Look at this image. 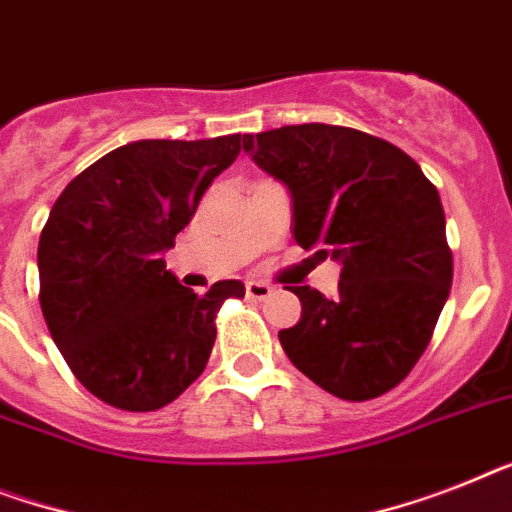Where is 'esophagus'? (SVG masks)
Masks as SVG:
<instances>
[{
  "label": "esophagus",
  "mask_w": 512,
  "mask_h": 512,
  "mask_svg": "<svg viewBox=\"0 0 512 512\" xmlns=\"http://www.w3.org/2000/svg\"><path fill=\"white\" fill-rule=\"evenodd\" d=\"M246 293H248V298H253V301H264V298H269V295H272V285H269V282H261V280H251V282H246Z\"/></svg>",
  "instance_id": "esophagus-1"
}]
</instances>
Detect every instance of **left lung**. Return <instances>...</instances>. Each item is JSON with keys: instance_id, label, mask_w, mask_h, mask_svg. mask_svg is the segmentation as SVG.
<instances>
[{"instance_id": "obj_1", "label": "left lung", "mask_w": 512, "mask_h": 512, "mask_svg": "<svg viewBox=\"0 0 512 512\" xmlns=\"http://www.w3.org/2000/svg\"><path fill=\"white\" fill-rule=\"evenodd\" d=\"M243 151L293 198V238L340 264L332 298L298 295L301 322L280 329L298 371L342 400L403 382L432 340L450 285L439 193L411 156L369 133L324 122L243 135Z\"/></svg>"}]
</instances>
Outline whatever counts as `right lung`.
I'll use <instances>...</instances> for the list:
<instances>
[{"instance_id":"add662e5","label":"right lung","mask_w":512,"mask_h":512,"mask_svg":"<svg viewBox=\"0 0 512 512\" xmlns=\"http://www.w3.org/2000/svg\"><path fill=\"white\" fill-rule=\"evenodd\" d=\"M240 154V133L133 141L62 190L38 240L41 311L78 382L122 411H156L206 369L214 316L240 280L196 295L162 259L211 180Z\"/></svg>"}]
</instances>
